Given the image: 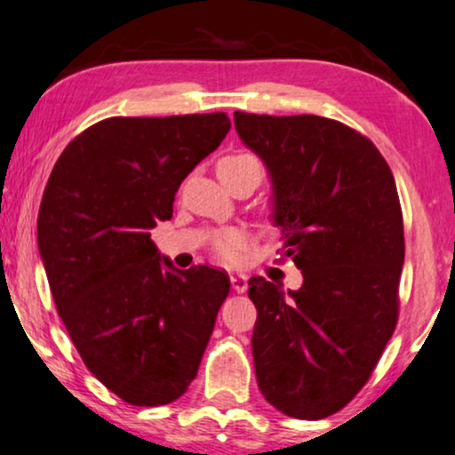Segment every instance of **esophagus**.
<instances>
[{"label": "esophagus", "mask_w": 455, "mask_h": 455, "mask_svg": "<svg viewBox=\"0 0 455 455\" xmlns=\"http://www.w3.org/2000/svg\"><path fill=\"white\" fill-rule=\"evenodd\" d=\"M229 282H232V288L235 292H244L249 288V278L244 274H232L229 275Z\"/></svg>", "instance_id": "esophagus-1"}]
</instances>
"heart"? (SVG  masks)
<instances>
[{
    "instance_id": "heart-1",
    "label": "heart",
    "mask_w": 455,
    "mask_h": 455,
    "mask_svg": "<svg viewBox=\"0 0 455 455\" xmlns=\"http://www.w3.org/2000/svg\"><path fill=\"white\" fill-rule=\"evenodd\" d=\"M220 175H251L259 181L261 180V161L257 156L246 155V152H238V155H229L220 161ZM246 235L238 232V229H226L215 238V251L217 255L226 261H238L242 251L246 249Z\"/></svg>"
}]
</instances>
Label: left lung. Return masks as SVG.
Masks as SVG:
<instances>
[{
    "mask_svg": "<svg viewBox=\"0 0 455 455\" xmlns=\"http://www.w3.org/2000/svg\"><path fill=\"white\" fill-rule=\"evenodd\" d=\"M234 125L267 169L282 255L303 274L299 291L249 280L259 388L282 414L320 420L368 382L397 323V186L376 146L339 121L235 110Z\"/></svg>",
    "mask_w": 455,
    "mask_h": 455,
    "instance_id": "1",
    "label": "left lung"
}]
</instances>
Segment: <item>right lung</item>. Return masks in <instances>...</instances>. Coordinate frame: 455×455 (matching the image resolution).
<instances>
[{
	"instance_id": "right-lung-1",
	"label": "right lung",
	"mask_w": 455,
	"mask_h": 455,
	"mask_svg": "<svg viewBox=\"0 0 455 455\" xmlns=\"http://www.w3.org/2000/svg\"><path fill=\"white\" fill-rule=\"evenodd\" d=\"M229 127L226 112L112 116L76 135L47 180L37 244L58 315L87 370L132 405L186 393L229 292L223 271L177 269L150 240Z\"/></svg>"
}]
</instances>
